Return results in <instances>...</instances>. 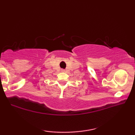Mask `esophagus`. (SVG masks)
Returning a JSON list of instances; mask_svg holds the SVG:
<instances>
[{"label":"esophagus","instance_id":"obj_1","mask_svg":"<svg viewBox=\"0 0 135 135\" xmlns=\"http://www.w3.org/2000/svg\"><path fill=\"white\" fill-rule=\"evenodd\" d=\"M61 71H62V72H64V71H65V70H64V69H61Z\"/></svg>","mask_w":135,"mask_h":135}]
</instances>
